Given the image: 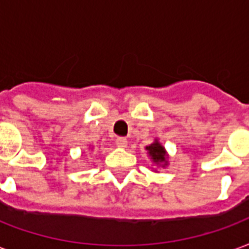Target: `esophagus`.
Instances as JSON below:
<instances>
[{
    "label": "esophagus",
    "instance_id": "obj_1",
    "mask_svg": "<svg viewBox=\"0 0 249 249\" xmlns=\"http://www.w3.org/2000/svg\"><path fill=\"white\" fill-rule=\"evenodd\" d=\"M115 143H117L118 147H121V148H124V147L127 146V139L126 138H117V141H115Z\"/></svg>",
    "mask_w": 249,
    "mask_h": 249
}]
</instances>
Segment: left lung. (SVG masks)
<instances>
[{"label":"left lung","mask_w":249,"mask_h":249,"mask_svg":"<svg viewBox=\"0 0 249 249\" xmlns=\"http://www.w3.org/2000/svg\"><path fill=\"white\" fill-rule=\"evenodd\" d=\"M146 150L148 151V155L155 164L162 167L167 166V152L158 139H155V142L151 143L150 146H147Z\"/></svg>","instance_id":"obj_1"}]
</instances>
